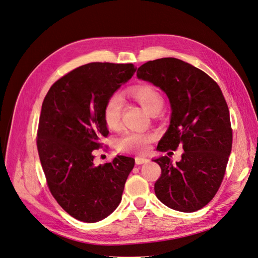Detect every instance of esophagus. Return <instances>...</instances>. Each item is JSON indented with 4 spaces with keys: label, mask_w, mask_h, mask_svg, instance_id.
<instances>
[{
    "label": "esophagus",
    "mask_w": 258,
    "mask_h": 258,
    "mask_svg": "<svg viewBox=\"0 0 258 258\" xmlns=\"http://www.w3.org/2000/svg\"><path fill=\"white\" fill-rule=\"evenodd\" d=\"M135 160H136V164L137 165H141V164H143V163H147L149 161L146 158H142V156H137Z\"/></svg>",
    "instance_id": "obj_1"
}]
</instances>
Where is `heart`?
Wrapping results in <instances>:
<instances>
[{
  "label": "heart",
  "mask_w": 258,
  "mask_h": 258,
  "mask_svg": "<svg viewBox=\"0 0 258 258\" xmlns=\"http://www.w3.org/2000/svg\"><path fill=\"white\" fill-rule=\"evenodd\" d=\"M130 95L134 97L149 114L154 115L162 110L164 106V98L161 93L152 85H138L130 90ZM122 99L114 94L106 100L103 117L106 125L109 129L117 130L121 125ZM154 140V136L149 133H139V131H128L119 138L117 141L118 151H136V152H146L149 143Z\"/></svg>",
  "instance_id": "b5f03b06"
}]
</instances>
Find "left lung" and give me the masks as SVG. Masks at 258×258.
Segmentation results:
<instances>
[{"mask_svg": "<svg viewBox=\"0 0 258 258\" xmlns=\"http://www.w3.org/2000/svg\"><path fill=\"white\" fill-rule=\"evenodd\" d=\"M137 77L164 91L172 106L171 124L158 150L184 149L179 162L166 155L154 160L162 169L154 184L156 197L177 211L202 209L220 188L232 150L230 112L221 89L200 69L176 58L148 61Z\"/></svg>", "mask_w": 258, "mask_h": 258, "instance_id": "1", "label": "left lung"}]
</instances>
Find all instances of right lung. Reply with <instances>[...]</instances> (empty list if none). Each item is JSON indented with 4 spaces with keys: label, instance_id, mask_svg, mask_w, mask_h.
Returning a JSON list of instances; mask_svg holds the SVG:
<instances>
[{
    "label": "right lung",
    "instance_id": "obj_1",
    "mask_svg": "<svg viewBox=\"0 0 258 258\" xmlns=\"http://www.w3.org/2000/svg\"><path fill=\"white\" fill-rule=\"evenodd\" d=\"M133 63L93 62L55 81L43 99L37 149L50 192L62 209L80 221L108 217L121 202L135 159L117 155L94 164L107 129L106 100L135 74Z\"/></svg>",
    "mask_w": 258,
    "mask_h": 258
}]
</instances>
